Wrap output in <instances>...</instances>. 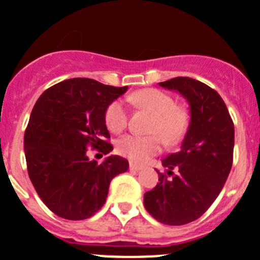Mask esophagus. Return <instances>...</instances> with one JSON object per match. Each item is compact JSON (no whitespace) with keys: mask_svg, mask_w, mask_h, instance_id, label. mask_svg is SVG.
<instances>
[{"mask_svg":"<svg viewBox=\"0 0 260 260\" xmlns=\"http://www.w3.org/2000/svg\"><path fill=\"white\" fill-rule=\"evenodd\" d=\"M129 170L131 171H140V170H142V166L137 165V164H135V162H131L129 164Z\"/></svg>","mask_w":260,"mask_h":260,"instance_id":"obj_1","label":"esophagus"}]
</instances>
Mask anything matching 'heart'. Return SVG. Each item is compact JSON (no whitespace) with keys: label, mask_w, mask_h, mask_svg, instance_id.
Returning a JSON list of instances; mask_svg holds the SVG:
<instances>
[{"label":"heart","mask_w":260,"mask_h":260,"mask_svg":"<svg viewBox=\"0 0 260 260\" xmlns=\"http://www.w3.org/2000/svg\"><path fill=\"white\" fill-rule=\"evenodd\" d=\"M129 102L137 110L152 115L147 129L152 136L128 135L119 138L115 151L120 156L142 164L160 152L161 141L166 146H176L185 138L191 123L190 110L186 105L176 104L170 94L157 89H142L129 95ZM104 120L110 132L119 133L124 129L128 110L123 100H113L108 105Z\"/></svg>","instance_id":"heart-1"}]
</instances>
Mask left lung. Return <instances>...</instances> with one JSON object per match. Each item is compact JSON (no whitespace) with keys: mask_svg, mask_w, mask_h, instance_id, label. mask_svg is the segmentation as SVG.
Here are the masks:
<instances>
[{"mask_svg":"<svg viewBox=\"0 0 260 260\" xmlns=\"http://www.w3.org/2000/svg\"><path fill=\"white\" fill-rule=\"evenodd\" d=\"M160 86L188 100L191 123L180 151L162 160L166 170H156L158 183L146 191L143 203L158 222L185 225L200 218L225 185L233 166L234 122L222 98L203 82L175 77Z\"/></svg>","mask_w":260,"mask_h":260,"instance_id":"obj_1","label":"left lung"}]
</instances>
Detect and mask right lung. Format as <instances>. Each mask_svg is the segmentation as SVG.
<instances>
[{"label":"right lung","mask_w":260,"mask_h":260,"mask_svg":"<svg viewBox=\"0 0 260 260\" xmlns=\"http://www.w3.org/2000/svg\"><path fill=\"white\" fill-rule=\"evenodd\" d=\"M91 79H71L45 90L25 129L29 178L44 205L66 220H85L104 206L114 176L128 161L109 156L89 160V150H113L104 120L108 105L127 91Z\"/></svg>","instance_id":"1"}]
</instances>
